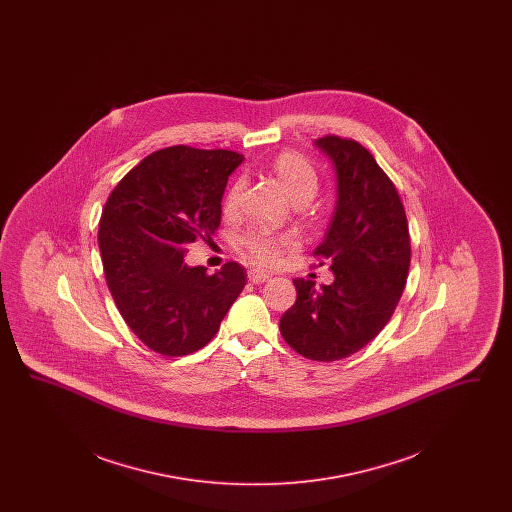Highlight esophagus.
Segmentation results:
<instances>
[{
  "label": "esophagus",
  "instance_id": "obj_1",
  "mask_svg": "<svg viewBox=\"0 0 512 512\" xmlns=\"http://www.w3.org/2000/svg\"><path fill=\"white\" fill-rule=\"evenodd\" d=\"M247 278H249V282H253V284H263V282L270 280V274L265 272V270H261V268H249Z\"/></svg>",
  "mask_w": 512,
  "mask_h": 512
}]
</instances>
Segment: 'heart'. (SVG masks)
<instances>
[{"label":"heart","mask_w":512,"mask_h":512,"mask_svg":"<svg viewBox=\"0 0 512 512\" xmlns=\"http://www.w3.org/2000/svg\"><path fill=\"white\" fill-rule=\"evenodd\" d=\"M268 169L272 176L280 182L286 194L292 197L295 203H307L318 190V172L309 157L295 149H282L278 151ZM244 194V180L238 178L232 182L228 192L224 195V211L230 215L240 207V199ZM290 234H272L267 230L251 228L240 236V245L245 253L263 265H272L280 259L282 251L292 245Z\"/></svg>","instance_id":"heart-1"}]
</instances>
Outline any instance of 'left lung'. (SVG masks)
<instances>
[{"instance_id":"obj_1","label":"left lung","mask_w":512,"mask_h":512,"mask_svg":"<svg viewBox=\"0 0 512 512\" xmlns=\"http://www.w3.org/2000/svg\"><path fill=\"white\" fill-rule=\"evenodd\" d=\"M338 172V205L324 242L313 253L334 282L315 288L295 278L297 297L280 318V334L305 359L340 361L376 338L390 322L407 284L411 236L390 176L351 138H318Z\"/></svg>"}]
</instances>
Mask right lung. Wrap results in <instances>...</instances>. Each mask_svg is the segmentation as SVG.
<instances>
[{
    "label": "right lung",
    "instance_id": "add662e5",
    "mask_svg": "<svg viewBox=\"0 0 512 512\" xmlns=\"http://www.w3.org/2000/svg\"><path fill=\"white\" fill-rule=\"evenodd\" d=\"M244 161L230 149H157L126 172L109 194L98 242L107 288L128 328L163 357L205 347L245 286V268L217 274L190 268L195 240L220 224L228 176Z\"/></svg>",
    "mask_w": 512,
    "mask_h": 512
}]
</instances>
